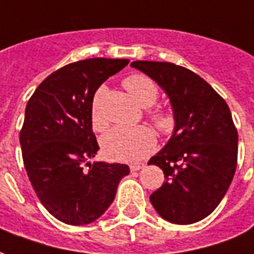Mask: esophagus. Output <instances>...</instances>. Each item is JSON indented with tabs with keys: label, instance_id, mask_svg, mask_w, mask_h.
I'll return each instance as SVG.
<instances>
[{
	"label": "esophagus",
	"instance_id": "esophagus-1",
	"mask_svg": "<svg viewBox=\"0 0 254 254\" xmlns=\"http://www.w3.org/2000/svg\"><path fill=\"white\" fill-rule=\"evenodd\" d=\"M144 168V164H134V165H130V170L132 172H137V170L143 169Z\"/></svg>",
	"mask_w": 254,
	"mask_h": 254
}]
</instances>
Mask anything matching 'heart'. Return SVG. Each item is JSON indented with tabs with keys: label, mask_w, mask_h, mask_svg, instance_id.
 <instances>
[{
	"label": "heart",
	"mask_w": 254,
	"mask_h": 254,
	"mask_svg": "<svg viewBox=\"0 0 254 254\" xmlns=\"http://www.w3.org/2000/svg\"><path fill=\"white\" fill-rule=\"evenodd\" d=\"M124 86L130 93V96L144 109L151 107L157 102V85L145 75H130L124 81ZM106 93L107 88L100 86L90 104V122L96 130H102L107 125V120L103 113V100ZM151 118L162 132H169L173 127V118L169 113L158 110L151 113ZM155 144L157 140L154 133L145 127H114L102 137L103 154L113 161L121 162L141 161L155 148Z\"/></svg>",
	"instance_id": "1"
}]
</instances>
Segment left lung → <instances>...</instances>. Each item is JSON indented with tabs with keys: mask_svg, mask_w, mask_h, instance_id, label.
I'll list each match as a JSON object with an SVG mask.
<instances>
[{
	"mask_svg": "<svg viewBox=\"0 0 254 254\" xmlns=\"http://www.w3.org/2000/svg\"><path fill=\"white\" fill-rule=\"evenodd\" d=\"M169 97L175 127L150 159L164 170L166 182L150 201L173 224L205 219L224 198L237 169L238 132L224 99L189 68L166 62H133Z\"/></svg>",
	"mask_w": 254,
	"mask_h": 254,
	"instance_id": "1",
	"label": "left lung"
}]
</instances>
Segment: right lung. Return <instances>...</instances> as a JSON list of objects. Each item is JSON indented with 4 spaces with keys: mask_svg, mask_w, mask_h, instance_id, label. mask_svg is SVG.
<instances>
[{
    "mask_svg": "<svg viewBox=\"0 0 254 254\" xmlns=\"http://www.w3.org/2000/svg\"><path fill=\"white\" fill-rule=\"evenodd\" d=\"M127 63L95 58L64 65L41 82L26 106L20 130L24 168L41 203L65 224L99 219L130 172L127 165L89 161L99 150L90 122L93 96Z\"/></svg>",
    "mask_w": 254,
    "mask_h": 254,
    "instance_id": "add662e5",
    "label": "right lung"
}]
</instances>
